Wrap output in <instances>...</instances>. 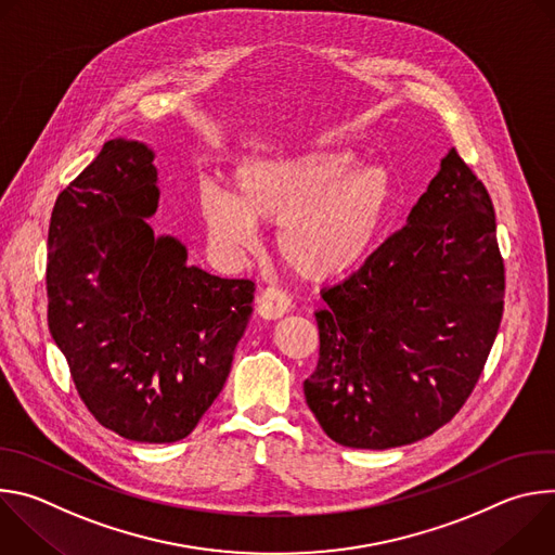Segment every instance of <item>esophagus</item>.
<instances>
[{"label": "esophagus", "mask_w": 555, "mask_h": 555, "mask_svg": "<svg viewBox=\"0 0 555 555\" xmlns=\"http://www.w3.org/2000/svg\"><path fill=\"white\" fill-rule=\"evenodd\" d=\"M289 305H292V300H289L287 292H283L279 287H266L261 292V296L257 298V313L263 315V319H268V321H274L289 311Z\"/></svg>", "instance_id": "obj_1"}]
</instances>
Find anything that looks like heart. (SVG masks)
<instances>
[{
    "mask_svg": "<svg viewBox=\"0 0 555 555\" xmlns=\"http://www.w3.org/2000/svg\"><path fill=\"white\" fill-rule=\"evenodd\" d=\"M353 165L347 149L250 160L234 189L204 184L199 212L210 240L225 250L257 242L259 221L281 223L276 248L302 279L327 281L358 268L384 225L392 184L379 165Z\"/></svg>",
    "mask_w": 555,
    "mask_h": 555,
    "instance_id": "b5f03b06",
    "label": "heart"
}]
</instances>
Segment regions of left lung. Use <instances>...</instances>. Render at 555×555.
<instances>
[{"label":"left lung","instance_id":"8db88e82","mask_svg":"<svg viewBox=\"0 0 555 555\" xmlns=\"http://www.w3.org/2000/svg\"><path fill=\"white\" fill-rule=\"evenodd\" d=\"M321 296V358L302 390L330 439L398 448L459 413L499 334L505 266L490 193L456 149L406 225Z\"/></svg>","mask_w":555,"mask_h":555}]
</instances>
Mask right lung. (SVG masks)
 Returning <instances> with one entry per match:
<instances>
[{"label": "right lung", "instance_id": "1", "mask_svg": "<svg viewBox=\"0 0 555 555\" xmlns=\"http://www.w3.org/2000/svg\"><path fill=\"white\" fill-rule=\"evenodd\" d=\"M153 151L109 140L59 193L48 230V327L96 422L140 443L193 433L221 392L255 298L250 279L186 266L155 236Z\"/></svg>", "mask_w": 555, "mask_h": 555}]
</instances>
